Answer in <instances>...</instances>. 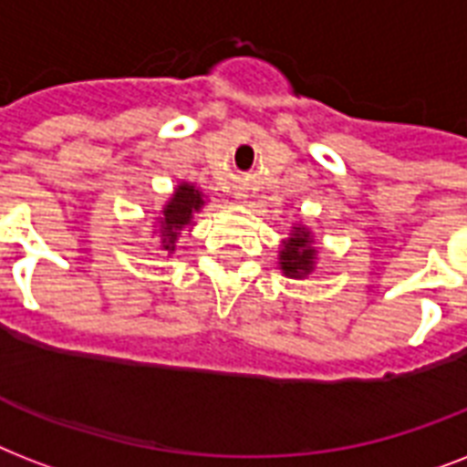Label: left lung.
Masks as SVG:
<instances>
[{"label": "left lung", "instance_id": "left-lung-1", "mask_svg": "<svg viewBox=\"0 0 467 467\" xmlns=\"http://www.w3.org/2000/svg\"><path fill=\"white\" fill-rule=\"evenodd\" d=\"M319 260V248L312 229L302 222H295L290 226V234L280 241L277 251V267L283 270L285 277L292 280H305L317 270Z\"/></svg>", "mask_w": 467, "mask_h": 467}]
</instances>
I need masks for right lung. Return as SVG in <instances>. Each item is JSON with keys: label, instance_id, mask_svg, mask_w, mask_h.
<instances>
[{"label": "right lung", "instance_id": "right-lung-1", "mask_svg": "<svg viewBox=\"0 0 467 467\" xmlns=\"http://www.w3.org/2000/svg\"><path fill=\"white\" fill-rule=\"evenodd\" d=\"M207 204V194L192 182H177V187L170 194V200L162 204V209L155 216L153 236H158L161 251L175 253L180 234L184 229H192L194 214H200Z\"/></svg>", "mask_w": 467, "mask_h": 467}]
</instances>
